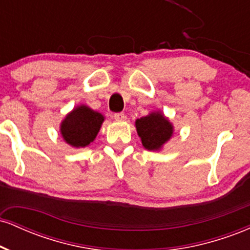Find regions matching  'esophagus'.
Returning a JSON list of instances; mask_svg holds the SVG:
<instances>
[{
  "mask_svg": "<svg viewBox=\"0 0 250 250\" xmlns=\"http://www.w3.org/2000/svg\"><path fill=\"white\" fill-rule=\"evenodd\" d=\"M114 119H115L116 121H125V120H127V116L123 113H116L115 115H114Z\"/></svg>",
  "mask_w": 250,
  "mask_h": 250,
  "instance_id": "obj_1",
  "label": "esophagus"
}]
</instances>
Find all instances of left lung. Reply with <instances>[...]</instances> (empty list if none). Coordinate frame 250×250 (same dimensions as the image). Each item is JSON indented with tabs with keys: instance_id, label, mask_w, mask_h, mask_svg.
Returning a JSON list of instances; mask_svg holds the SVG:
<instances>
[{
	"instance_id": "8db88e82",
	"label": "left lung",
	"mask_w": 250,
	"mask_h": 250,
	"mask_svg": "<svg viewBox=\"0 0 250 250\" xmlns=\"http://www.w3.org/2000/svg\"><path fill=\"white\" fill-rule=\"evenodd\" d=\"M137 135L142 146L151 151H159L171 139L174 125L161 110L151 111L135 121Z\"/></svg>"
}]
</instances>
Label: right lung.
<instances>
[{
	"label": "right lung",
	"mask_w": 250,
	"mask_h": 250,
	"mask_svg": "<svg viewBox=\"0 0 250 250\" xmlns=\"http://www.w3.org/2000/svg\"><path fill=\"white\" fill-rule=\"evenodd\" d=\"M104 116L85 104L76 105L60 125V133L65 143L74 148L88 147L99 134Z\"/></svg>",
	"instance_id": "1"
}]
</instances>
